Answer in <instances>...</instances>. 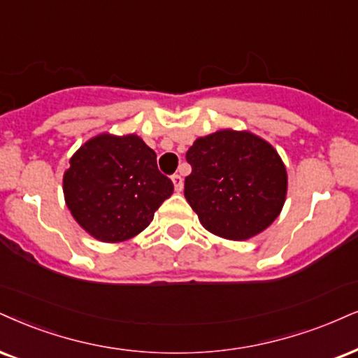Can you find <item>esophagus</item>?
Segmentation results:
<instances>
[{
	"mask_svg": "<svg viewBox=\"0 0 358 358\" xmlns=\"http://www.w3.org/2000/svg\"><path fill=\"white\" fill-rule=\"evenodd\" d=\"M172 184H174L176 192H180V191H182L184 182H182V178H180L179 174H174V176H172Z\"/></svg>",
	"mask_w": 358,
	"mask_h": 358,
	"instance_id": "obj_1",
	"label": "esophagus"
}]
</instances>
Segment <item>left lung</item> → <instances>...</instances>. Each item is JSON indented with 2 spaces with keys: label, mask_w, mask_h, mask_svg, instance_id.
Segmentation results:
<instances>
[{
  "label": "left lung",
  "mask_w": 358,
  "mask_h": 358,
  "mask_svg": "<svg viewBox=\"0 0 358 358\" xmlns=\"http://www.w3.org/2000/svg\"><path fill=\"white\" fill-rule=\"evenodd\" d=\"M186 159L192 172L184 196L209 232L247 241L280 214L287 171L266 139L249 131L220 129L194 141Z\"/></svg>",
  "instance_id": "obj_1"
}]
</instances>
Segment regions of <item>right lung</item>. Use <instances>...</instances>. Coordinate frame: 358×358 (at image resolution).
<instances>
[{"mask_svg": "<svg viewBox=\"0 0 358 358\" xmlns=\"http://www.w3.org/2000/svg\"><path fill=\"white\" fill-rule=\"evenodd\" d=\"M174 186L157 169L156 152L139 136L109 132L86 141L63 176L73 217L101 242H122L143 232Z\"/></svg>", "mask_w": 358, "mask_h": 358, "instance_id": "obj_1", "label": "right lung"}]
</instances>
